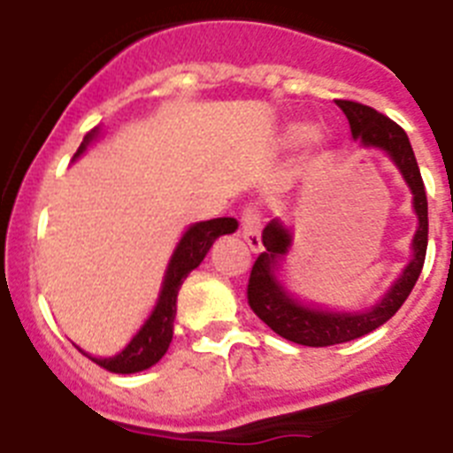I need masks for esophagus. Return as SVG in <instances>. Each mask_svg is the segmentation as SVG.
<instances>
[{"instance_id":"obj_1","label":"esophagus","mask_w":453,"mask_h":453,"mask_svg":"<svg viewBox=\"0 0 453 453\" xmlns=\"http://www.w3.org/2000/svg\"><path fill=\"white\" fill-rule=\"evenodd\" d=\"M242 238L254 254L263 251L261 226H258V218H256L254 211H245V215H242Z\"/></svg>"}]
</instances>
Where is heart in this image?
Listing matches in <instances>:
<instances>
[{
  "label": "heart",
  "mask_w": 453,
  "mask_h": 453,
  "mask_svg": "<svg viewBox=\"0 0 453 453\" xmlns=\"http://www.w3.org/2000/svg\"><path fill=\"white\" fill-rule=\"evenodd\" d=\"M283 140H286L288 147H302L306 145V142H311V140H319V135L318 131H315V127H311V124L295 122L286 129Z\"/></svg>",
  "instance_id": "obj_1"
}]
</instances>
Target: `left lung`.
<instances>
[{
    "label": "left lung",
    "mask_w": 453,
    "mask_h": 453,
    "mask_svg": "<svg viewBox=\"0 0 453 453\" xmlns=\"http://www.w3.org/2000/svg\"><path fill=\"white\" fill-rule=\"evenodd\" d=\"M335 104L349 119L351 138L358 140L365 150L383 151L392 165L397 167L403 183L413 195V213L418 218V226L411 240V258L381 297L372 306L340 311L302 297L288 286L286 258L295 245V229L281 218H274L267 224L263 229L265 251L256 258L247 288L250 306L274 334L306 347L349 342L386 324L402 308L419 279L426 256V240H429L426 192L406 131L370 106L345 102V99H338Z\"/></svg>",
    "instance_id": "left-lung-1"
}]
</instances>
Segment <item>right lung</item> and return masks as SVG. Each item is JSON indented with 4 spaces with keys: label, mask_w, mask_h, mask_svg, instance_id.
I'll return each instance as SVG.
<instances>
[{
    "label": "right lung",
    "mask_w": 453,
    "mask_h": 453,
    "mask_svg": "<svg viewBox=\"0 0 453 453\" xmlns=\"http://www.w3.org/2000/svg\"><path fill=\"white\" fill-rule=\"evenodd\" d=\"M102 134V127H95L90 134L83 138L81 147L74 154V161L81 158L88 151V147L97 140ZM238 229V219L234 218H215L206 219V222L190 224L179 238L177 247L172 251L170 261H167L165 274H163L161 290L156 297L154 308L150 311L147 319L142 322L134 338L129 340V345L118 351L115 356H92L86 349L77 345V349L83 356H88L90 361L102 365L104 370L115 372V374H135V372L150 370L151 365L161 361L165 356L167 347L174 335V318H177V297L181 290V283L186 281V276L190 274L199 263L206 258L208 250L213 247L215 240L219 235L234 234Z\"/></svg>",
    "instance_id": "right-lung-1"
}]
</instances>
